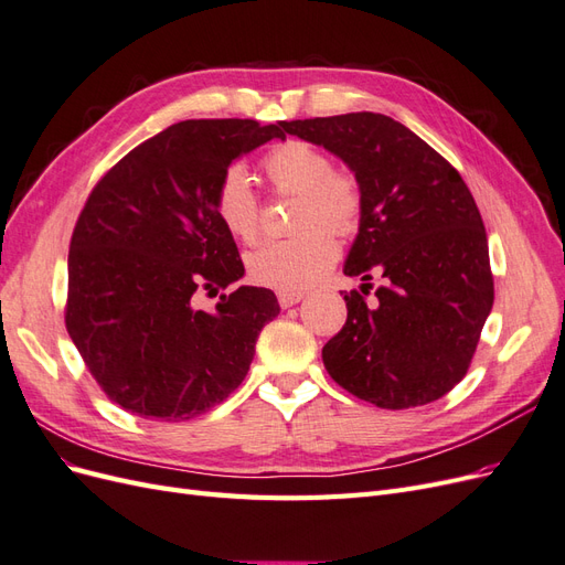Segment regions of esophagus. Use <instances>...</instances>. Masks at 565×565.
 <instances>
[{
	"mask_svg": "<svg viewBox=\"0 0 565 565\" xmlns=\"http://www.w3.org/2000/svg\"><path fill=\"white\" fill-rule=\"evenodd\" d=\"M303 299V292H278V303L282 309H289V306H295Z\"/></svg>",
	"mask_w": 565,
	"mask_h": 565,
	"instance_id": "1",
	"label": "esophagus"
}]
</instances>
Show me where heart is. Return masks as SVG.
Listing matches in <instances>:
<instances>
[{
  "label": "heart",
  "mask_w": 565,
  "mask_h": 565,
  "mask_svg": "<svg viewBox=\"0 0 565 565\" xmlns=\"http://www.w3.org/2000/svg\"><path fill=\"white\" fill-rule=\"evenodd\" d=\"M262 169L278 195H297V235L266 241L247 254V273L256 285L297 292L316 282L339 256L337 235H351L363 216V188L351 169L332 167L322 148L285 141L270 148ZM214 212L224 228L243 243L262 231V204L243 167H231L214 188Z\"/></svg>",
  "instance_id": "1"
}]
</instances>
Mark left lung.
<instances>
[{
    "instance_id": "left-lung-1",
    "label": "left lung",
    "mask_w": 565,
    "mask_h": 565,
    "mask_svg": "<svg viewBox=\"0 0 565 565\" xmlns=\"http://www.w3.org/2000/svg\"><path fill=\"white\" fill-rule=\"evenodd\" d=\"M328 148L363 188V216L344 266L363 292L322 347L330 377L386 409L434 403L465 380L492 309L488 235L457 169L417 134L380 113L280 122ZM372 271L385 285L367 307Z\"/></svg>"
}]
</instances>
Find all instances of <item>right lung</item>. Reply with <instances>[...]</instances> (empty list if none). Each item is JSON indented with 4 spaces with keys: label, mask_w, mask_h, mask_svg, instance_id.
Masks as SVG:
<instances>
[{
    "label": "right lung",
    "mask_w": 565,
    "mask_h": 565,
    "mask_svg": "<svg viewBox=\"0 0 565 565\" xmlns=\"http://www.w3.org/2000/svg\"><path fill=\"white\" fill-rule=\"evenodd\" d=\"M285 139L254 119H185L94 185L71 237L65 328L106 396L131 415L183 422L243 384L264 324L266 287L216 295L245 266L214 212V188L243 152Z\"/></svg>",
    "instance_id": "1"
}]
</instances>
